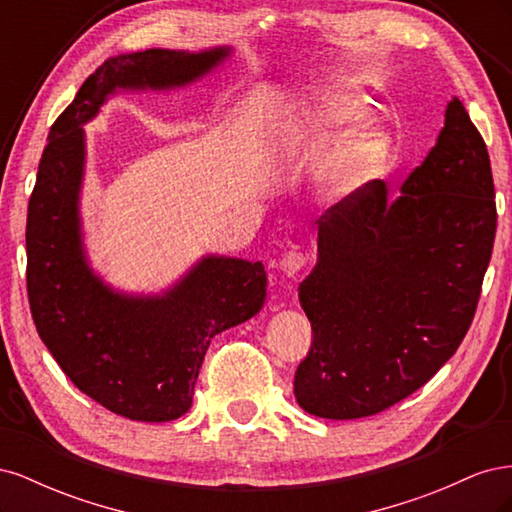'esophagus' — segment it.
I'll return each instance as SVG.
<instances>
[{
  "label": "esophagus",
  "instance_id": "esophagus-1",
  "mask_svg": "<svg viewBox=\"0 0 512 512\" xmlns=\"http://www.w3.org/2000/svg\"><path fill=\"white\" fill-rule=\"evenodd\" d=\"M305 265H307V258L299 250H288L280 260V269L286 277H294Z\"/></svg>",
  "mask_w": 512,
  "mask_h": 512
}]
</instances>
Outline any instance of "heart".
<instances>
[{
	"label": "heart",
	"instance_id": "obj_1",
	"mask_svg": "<svg viewBox=\"0 0 512 512\" xmlns=\"http://www.w3.org/2000/svg\"><path fill=\"white\" fill-rule=\"evenodd\" d=\"M367 115V106L359 98L329 91L316 102L303 106L297 115L284 123L280 128V138H277V149L286 151L297 147L309 136L350 134L344 149L324 170L320 183L324 196L344 200L367 175L376 173L391 149V136L382 128L353 132L367 119Z\"/></svg>",
	"mask_w": 512,
	"mask_h": 512
}]
</instances>
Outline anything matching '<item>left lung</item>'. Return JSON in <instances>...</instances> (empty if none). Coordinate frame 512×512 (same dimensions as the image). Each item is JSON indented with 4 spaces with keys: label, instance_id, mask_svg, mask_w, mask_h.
<instances>
[{
    "label": "left lung",
    "instance_id": "left-lung-1",
    "mask_svg": "<svg viewBox=\"0 0 512 512\" xmlns=\"http://www.w3.org/2000/svg\"><path fill=\"white\" fill-rule=\"evenodd\" d=\"M487 145L459 98L421 166L389 203L374 179L318 224V262L299 286L312 348L297 404L348 421L421 389L466 337L498 211Z\"/></svg>",
    "mask_w": 512,
    "mask_h": 512
}]
</instances>
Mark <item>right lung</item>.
Masks as SVG:
<instances>
[{
  "label": "right lung",
  "mask_w": 512,
  "mask_h": 512,
  "mask_svg": "<svg viewBox=\"0 0 512 512\" xmlns=\"http://www.w3.org/2000/svg\"><path fill=\"white\" fill-rule=\"evenodd\" d=\"M230 55L149 49L117 55L51 126L27 207V297L38 335L74 386L130 421H175L192 406L211 339L260 312L262 262L207 256L162 297H130L89 269L79 220L83 123L117 89L188 85Z\"/></svg>",
  "instance_id": "1"
}]
</instances>
